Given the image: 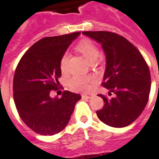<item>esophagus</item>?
<instances>
[{
	"instance_id": "esophagus-1",
	"label": "esophagus",
	"mask_w": 159,
	"mask_h": 159,
	"mask_svg": "<svg viewBox=\"0 0 159 159\" xmlns=\"http://www.w3.org/2000/svg\"><path fill=\"white\" fill-rule=\"evenodd\" d=\"M92 96H93V95H91V94H82V97H83V98H92Z\"/></svg>"
}]
</instances>
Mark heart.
Returning <instances> with one entry per match:
<instances>
[{
	"label": "heart",
	"instance_id": "b5f03b06",
	"mask_svg": "<svg viewBox=\"0 0 159 159\" xmlns=\"http://www.w3.org/2000/svg\"><path fill=\"white\" fill-rule=\"evenodd\" d=\"M75 49L81 53L89 62H93L99 56V49L98 46L90 39H82L79 43H76ZM68 61H69V56L67 53H64L60 58V68L62 72H65L67 70ZM90 82H91V77L89 76L74 75L69 81V85L71 89L75 91L84 92V91H88L90 88L89 86Z\"/></svg>",
	"mask_w": 159,
	"mask_h": 159
}]
</instances>
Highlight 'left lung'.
<instances>
[{
  "mask_svg": "<svg viewBox=\"0 0 159 159\" xmlns=\"http://www.w3.org/2000/svg\"><path fill=\"white\" fill-rule=\"evenodd\" d=\"M101 43L106 55L102 87L115 94L109 98L99 94L104 105L97 111L105 125L122 128L132 124L146 106L151 91V74L142 54L124 36L108 31H84Z\"/></svg>",
  "mask_w": 159,
  "mask_h": 159,
  "instance_id": "1",
  "label": "left lung"
}]
</instances>
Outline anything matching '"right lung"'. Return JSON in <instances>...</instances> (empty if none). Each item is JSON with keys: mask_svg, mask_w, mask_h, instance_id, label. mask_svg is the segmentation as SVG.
<instances>
[{"mask_svg": "<svg viewBox=\"0 0 159 159\" xmlns=\"http://www.w3.org/2000/svg\"><path fill=\"white\" fill-rule=\"evenodd\" d=\"M80 32L49 36L33 44L20 58L16 69L13 91L21 120L35 133L52 136L65 128L79 94L69 90L61 98H51V91L62 87L60 58Z\"/></svg>", "mask_w": 159, "mask_h": 159, "instance_id": "right-lung-1", "label": "right lung"}]
</instances>
